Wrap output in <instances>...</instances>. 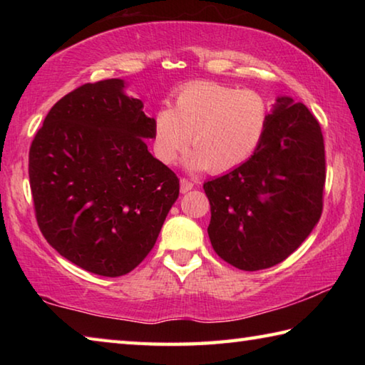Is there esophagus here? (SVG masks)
<instances>
[{
    "label": "esophagus",
    "mask_w": 365,
    "mask_h": 365,
    "mask_svg": "<svg viewBox=\"0 0 365 365\" xmlns=\"http://www.w3.org/2000/svg\"><path fill=\"white\" fill-rule=\"evenodd\" d=\"M193 182H191V180H188V178H180V191H182V193H188V191L191 190V188H193Z\"/></svg>",
    "instance_id": "obj_1"
}]
</instances>
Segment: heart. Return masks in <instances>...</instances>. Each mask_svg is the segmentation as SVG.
Here are the masks:
<instances>
[{"label": "heart", "mask_w": 365, "mask_h": 365, "mask_svg": "<svg viewBox=\"0 0 365 365\" xmlns=\"http://www.w3.org/2000/svg\"><path fill=\"white\" fill-rule=\"evenodd\" d=\"M272 106L267 96L250 88L212 82L187 85L178 91L174 109L154 114L153 148L165 164H174L190 141V169L225 172L246 163L267 132Z\"/></svg>", "instance_id": "heart-1"}]
</instances>
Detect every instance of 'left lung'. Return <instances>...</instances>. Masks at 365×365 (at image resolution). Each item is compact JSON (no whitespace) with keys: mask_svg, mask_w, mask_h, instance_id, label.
Returning <instances> with one entry per match:
<instances>
[{"mask_svg":"<svg viewBox=\"0 0 365 365\" xmlns=\"http://www.w3.org/2000/svg\"><path fill=\"white\" fill-rule=\"evenodd\" d=\"M325 146L302 103L277 98L261 145L228 174L206 182L214 251L240 270L274 267L309 237L322 215Z\"/></svg>","mask_w":365,"mask_h":365,"instance_id":"8db88e82","label":"left lung"}]
</instances>
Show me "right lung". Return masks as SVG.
<instances>
[{
  "label": "right lung",
  "mask_w": 365,
  "mask_h": 365,
  "mask_svg": "<svg viewBox=\"0 0 365 365\" xmlns=\"http://www.w3.org/2000/svg\"><path fill=\"white\" fill-rule=\"evenodd\" d=\"M123 80L85 83L54 104L32 141L35 217L67 261L103 277L148 256L180 183L153 158V117L123 93Z\"/></svg>",
  "instance_id": "right-lung-1"
}]
</instances>
